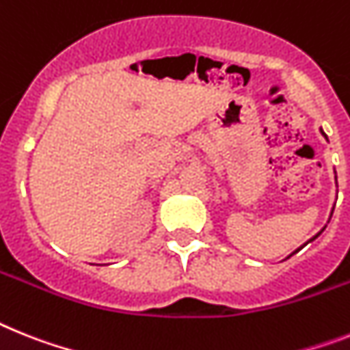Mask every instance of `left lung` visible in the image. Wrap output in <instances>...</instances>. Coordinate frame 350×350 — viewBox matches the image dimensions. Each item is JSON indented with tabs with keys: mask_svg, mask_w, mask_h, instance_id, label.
I'll return each instance as SVG.
<instances>
[{
	"mask_svg": "<svg viewBox=\"0 0 350 350\" xmlns=\"http://www.w3.org/2000/svg\"><path fill=\"white\" fill-rule=\"evenodd\" d=\"M320 133H322V135H324V137H325V133H324V131H322V130H320ZM325 139H327V137H325ZM322 231H324V230H322ZM322 231H320V233H322ZM320 233H319V234H320ZM319 234H315V237H313V239H311V240H315L317 237H319ZM311 240H310V242H311ZM306 243H308V242H306ZM306 243H304V245H306ZM297 251H301V247H299ZM297 251H295V252H297ZM292 254H293V252H292ZM292 254H290V256H292Z\"/></svg>",
	"mask_w": 350,
	"mask_h": 350,
	"instance_id": "left-lung-1",
	"label": "left lung"
}]
</instances>
